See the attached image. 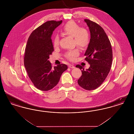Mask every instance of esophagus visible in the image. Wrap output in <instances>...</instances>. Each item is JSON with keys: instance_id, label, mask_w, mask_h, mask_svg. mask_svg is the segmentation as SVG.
Instances as JSON below:
<instances>
[{"instance_id": "34e87169", "label": "esophagus", "mask_w": 134, "mask_h": 134, "mask_svg": "<svg viewBox=\"0 0 134 134\" xmlns=\"http://www.w3.org/2000/svg\"><path fill=\"white\" fill-rule=\"evenodd\" d=\"M68 67L70 68H75L74 66L73 65H71V64H69V65Z\"/></svg>"}]
</instances>
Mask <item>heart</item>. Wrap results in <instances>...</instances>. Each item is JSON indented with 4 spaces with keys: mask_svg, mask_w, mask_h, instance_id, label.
<instances>
[{
    "mask_svg": "<svg viewBox=\"0 0 134 134\" xmlns=\"http://www.w3.org/2000/svg\"><path fill=\"white\" fill-rule=\"evenodd\" d=\"M62 31L66 35L73 37L74 44L81 49L87 48L89 45L90 40V35L89 31L85 27H80L75 22L73 21L68 22L63 27ZM59 36L58 35H56L53 40L54 47H57L59 45ZM79 54V49L77 48L67 52L64 56L70 61H74Z\"/></svg>",
    "mask_w": 134,
    "mask_h": 134,
    "instance_id": "obj_1",
    "label": "heart"
}]
</instances>
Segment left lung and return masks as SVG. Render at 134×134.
I'll list each match as a JSON object with an SVG mask.
<instances>
[{
  "instance_id": "obj_1",
  "label": "left lung",
  "mask_w": 134,
  "mask_h": 134,
  "mask_svg": "<svg viewBox=\"0 0 134 134\" xmlns=\"http://www.w3.org/2000/svg\"><path fill=\"white\" fill-rule=\"evenodd\" d=\"M89 27L90 40L84 55L85 60L90 64L86 70L80 65L76 67L82 71L78 80L80 86L87 90L99 87L108 76L113 61L111 45L107 35L102 27L89 19H84Z\"/></svg>"
}]
</instances>
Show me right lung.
<instances>
[{"instance_id": "right-lung-1", "label": "right lung", "mask_w": 134, "mask_h": 134, "mask_svg": "<svg viewBox=\"0 0 134 134\" xmlns=\"http://www.w3.org/2000/svg\"><path fill=\"white\" fill-rule=\"evenodd\" d=\"M62 20L47 21L34 30L28 38L24 56V65L34 86L48 91L59 82L62 74L68 68L66 64L52 67L48 60L54 51L51 36Z\"/></svg>"}]
</instances>
